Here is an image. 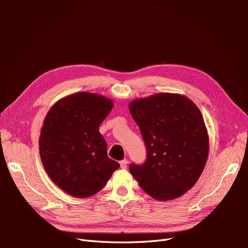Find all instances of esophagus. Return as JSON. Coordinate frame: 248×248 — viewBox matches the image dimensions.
Here are the masks:
<instances>
[{
  "mask_svg": "<svg viewBox=\"0 0 248 248\" xmlns=\"http://www.w3.org/2000/svg\"><path fill=\"white\" fill-rule=\"evenodd\" d=\"M127 164H128V160H127V159H123V160L120 161V166H121V169H126Z\"/></svg>",
  "mask_w": 248,
  "mask_h": 248,
  "instance_id": "esophagus-1",
  "label": "esophagus"
}]
</instances>
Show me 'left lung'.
<instances>
[{"label": "left lung", "mask_w": 248, "mask_h": 248, "mask_svg": "<svg viewBox=\"0 0 248 248\" xmlns=\"http://www.w3.org/2000/svg\"><path fill=\"white\" fill-rule=\"evenodd\" d=\"M147 150L142 164L129 170L149 196L168 201L179 198L196 184L209 153L204 119L190 99L159 93L129 104Z\"/></svg>", "instance_id": "8db88e82"}]
</instances>
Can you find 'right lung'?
I'll use <instances>...</instances> for the list:
<instances>
[{
  "mask_svg": "<svg viewBox=\"0 0 248 248\" xmlns=\"http://www.w3.org/2000/svg\"><path fill=\"white\" fill-rule=\"evenodd\" d=\"M114 107L106 97L80 92L59 100L39 138L43 167L60 188L76 198L100 191L120 164L108 156L99 126Z\"/></svg>",
  "mask_w": 248,
  "mask_h": 248,
  "instance_id": "obj_1",
  "label": "right lung"
}]
</instances>
